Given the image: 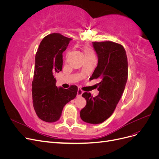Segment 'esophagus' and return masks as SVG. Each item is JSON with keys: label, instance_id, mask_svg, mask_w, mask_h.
Listing matches in <instances>:
<instances>
[{"label": "esophagus", "instance_id": "34e87169", "mask_svg": "<svg viewBox=\"0 0 159 159\" xmlns=\"http://www.w3.org/2000/svg\"><path fill=\"white\" fill-rule=\"evenodd\" d=\"M83 93H84V91L80 89H78V96H81V95L83 94Z\"/></svg>", "mask_w": 159, "mask_h": 159}]
</instances>
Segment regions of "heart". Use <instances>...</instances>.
Here are the masks:
<instances>
[{
    "label": "heart",
    "instance_id": "b5f03b06",
    "mask_svg": "<svg viewBox=\"0 0 159 159\" xmlns=\"http://www.w3.org/2000/svg\"><path fill=\"white\" fill-rule=\"evenodd\" d=\"M84 56H85V57H93L95 56L94 52L93 50L91 48L89 47H85L84 48Z\"/></svg>",
    "mask_w": 159,
    "mask_h": 159
}]
</instances>
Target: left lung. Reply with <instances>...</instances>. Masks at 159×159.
I'll use <instances>...</instances> for the list:
<instances>
[{"mask_svg": "<svg viewBox=\"0 0 159 159\" xmlns=\"http://www.w3.org/2000/svg\"><path fill=\"white\" fill-rule=\"evenodd\" d=\"M98 57V66L90 80L99 79L98 95L93 98L85 92L82 97L86 105L81 110L80 117L91 124L102 123L111 115L121 98L128 77V62L125 50L113 42H93Z\"/></svg>", "mask_w": 159, "mask_h": 159, "instance_id": "8db88e82", "label": "left lung"}]
</instances>
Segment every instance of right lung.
Instances as JSON below:
<instances>
[{"label":"right lung","instance_id":"right-lung-1","mask_svg":"<svg viewBox=\"0 0 159 159\" xmlns=\"http://www.w3.org/2000/svg\"><path fill=\"white\" fill-rule=\"evenodd\" d=\"M71 39L59 33H53L43 38L35 57L34 75L32 84L34 109L42 121L53 123L58 120L64 107L74 99L78 87L57 88L54 74L61 71L62 53Z\"/></svg>","mask_w":159,"mask_h":159}]
</instances>
